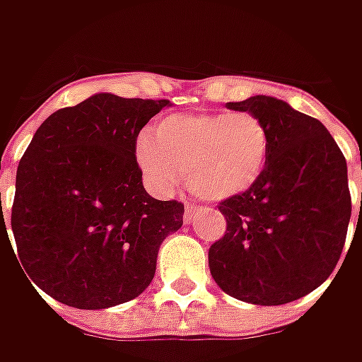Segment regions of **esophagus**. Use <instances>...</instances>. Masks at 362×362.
<instances>
[{"instance_id": "34e87169", "label": "esophagus", "mask_w": 362, "mask_h": 362, "mask_svg": "<svg viewBox=\"0 0 362 362\" xmlns=\"http://www.w3.org/2000/svg\"><path fill=\"white\" fill-rule=\"evenodd\" d=\"M195 209H197V207H195V205H185V216H187V219H191V216H193V211H195Z\"/></svg>"}]
</instances>
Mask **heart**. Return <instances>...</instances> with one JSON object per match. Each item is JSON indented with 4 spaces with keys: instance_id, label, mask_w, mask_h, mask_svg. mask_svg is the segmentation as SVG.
<instances>
[{
    "instance_id": "1",
    "label": "heart",
    "mask_w": 362,
    "mask_h": 362,
    "mask_svg": "<svg viewBox=\"0 0 362 362\" xmlns=\"http://www.w3.org/2000/svg\"><path fill=\"white\" fill-rule=\"evenodd\" d=\"M270 131L252 112L171 115L136 143L146 181L163 193L189 175V185L207 199H226L252 189L270 160Z\"/></svg>"
}]
</instances>
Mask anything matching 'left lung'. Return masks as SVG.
<instances>
[{
  "label": "left lung",
  "mask_w": 362,
  "mask_h": 362,
  "mask_svg": "<svg viewBox=\"0 0 362 362\" xmlns=\"http://www.w3.org/2000/svg\"><path fill=\"white\" fill-rule=\"evenodd\" d=\"M270 131L256 185L219 203L226 233L209 247L216 284L233 298L278 306L310 294L341 259L351 191L346 160L320 120L272 96L228 103Z\"/></svg>",
  "instance_id": "obj_1"
}]
</instances>
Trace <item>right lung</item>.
I'll return each instance as SVG.
<instances>
[{
  "instance_id": "right-lung-1",
  "label": "right lung",
  "mask_w": 362,
  "mask_h": 362,
  "mask_svg": "<svg viewBox=\"0 0 362 362\" xmlns=\"http://www.w3.org/2000/svg\"><path fill=\"white\" fill-rule=\"evenodd\" d=\"M165 106L171 103L103 92L40 124L18 165L11 207L30 284L82 310L145 292L160 243L183 226L185 211L181 202L151 197L136 163V136ZM1 231L7 235L4 211Z\"/></svg>"
}]
</instances>
